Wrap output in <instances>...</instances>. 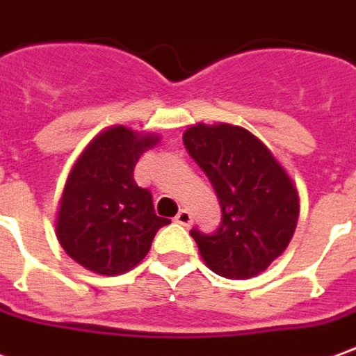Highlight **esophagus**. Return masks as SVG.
Instances as JSON below:
<instances>
[{"label": "esophagus", "instance_id": "34e87169", "mask_svg": "<svg viewBox=\"0 0 356 356\" xmlns=\"http://www.w3.org/2000/svg\"><path fill=\"white\" fill-rule=\"evenodd\" d=\"M175 221H177L179 225H188L193 221V216H191L188 210H179V213L175 216Z\"/></svg>", "mask_w": 356, "mask_h": 356}]
</instances>
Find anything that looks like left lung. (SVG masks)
Masks as SVG:
<instances>
[{"label":"left lung","mask_w":356,"mask_h":356,"mask_svg":"<svg viewBox=\"0 0 356 356\" xmlns=\"http://www.w3.org/2000/svg\"><path fill=\"white\" fill-rule=\"evenodd\" d=\"M183 144L221 206L213 233L191 231L206 266L227 280L264 272L287 248L299 220V195L287 171L243 127L198 123L186 129Z\"/></svg>","instance_id":"1"}]
</instances>
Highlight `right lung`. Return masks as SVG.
<instances>
[{"label":"right lung","instance_id":"1","mask_svg":"<svg viewBox=\"0 0 356 356\" xmlns=\"http://www.w3.org/2000/svg\"><path fill=\"white\" fill-rule=\"evenodd\" d=\"M160 143L111 127L84 148L67 177L56 235L67 254L90 272L118 275L143 262L160 227L171 223L154 212L152 195L136 185L138 158Z\"/></svg>","mask_w":356,"mask_h":356}]
</instances>
